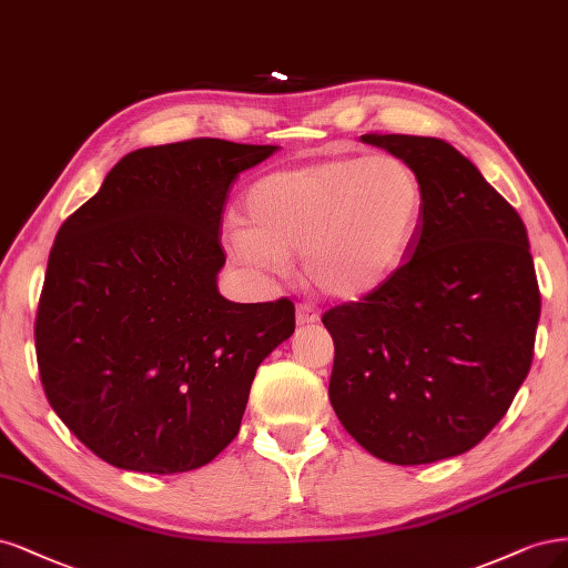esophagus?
<instances>
[{
	"label": "esophagus",
	"instance_id": "1",
	"mask_svg": "<svg viewBox=\"0 0 568 568\" xmlns=\"http://www.w3.org/2000/svg\"><path fill=\"white\" fill-rule=\"evenodd\" d=\"M321 318L318 308L311 306V304H300L297 306V325H308V323H316Z\"/></svg>",
	"mask_w": 568,
	"mask_h": 568
}]
</instances>
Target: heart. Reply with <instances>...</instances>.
Listing matches in <instances>:
<instances>
[{
  "mask_svg": "<svg viewBox=\"0 0 568 568\" xmlns=\"http://www.w3.org/2000/svg\"><path fill=\"white\" fill-rule=\"evenodd\" d=\"M247 222L226 247L252 268L283 273L304 250L318 290L354 300L387 283L406 262L425 214V189L398 158H339L273 172L247 193Z\"/></svg>",
  "mask_w": 568,
  "mask_h": 568,
  "instance_id": "1",
  "label": "heart"
}]
</instances>
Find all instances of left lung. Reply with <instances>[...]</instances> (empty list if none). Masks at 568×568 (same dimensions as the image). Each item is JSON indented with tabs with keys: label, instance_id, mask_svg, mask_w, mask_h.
I'll return each mask as SVG.
<instances>
[{
	"label": "left lung",
	"instance_id": "obj_1",
	"mask_svg": "<svg viewBox=\"0 0 568 568\" xmlns=\"http://www.w3.org/2000/svg\"><path fill=\"white\" fill-rule=\"evenodd\" d=\"M408 162L425 214L408 257L361 302L323 314L331 404L392 465L467 453L496 427L534 361L540 290L517 210L450 143L363 134Z\"/></svg>",
	"mask_w": 568,
	"mask_h": 568
}]
</instances>
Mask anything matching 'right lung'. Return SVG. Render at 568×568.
Returning a JSON list of instances; mask_svg holds the SVG:
<instances>
[{
	"label": "right lung",
	"instance_id": "add662e5",
	"mask_svg": "<svg viewBox=\"0 0 568 568\" xmlns=\"http://www.w3.org/2000/svg\"><path fill=\"white\" fill-rule=\"evenodd\" d=\"M278 145L191 139L126 153L53 241L34 321L51 408L101 460L176 474L241 429L295 304L219 295L233 179Z\"/></svg>",
	"mask_w": 568,
	"mask_h": 568
}]
</instances>
